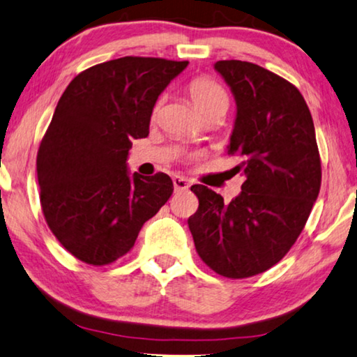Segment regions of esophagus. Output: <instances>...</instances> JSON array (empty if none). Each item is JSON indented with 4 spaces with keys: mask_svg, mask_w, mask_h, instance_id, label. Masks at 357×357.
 I'll list each match as a JSON object with an SVG mask.
<instances>
[{
    "mask_svg": "<svg viewBox=\"0 0 357 357\" xmlns=\"http://www.w3.org/2000/svg\"><path fill=\"white\" fill-rule=\"evenodd\" d=\"M174 182V188L175 191H183V190H188V180H186L185 177H180V175H175V177L172 178Z\"/></svg>",
    "mask_w": 357,
    "mask_h": 357,
    "instance_id": "esophagus-1",
    "label": "esophagus"
}]
</instances>
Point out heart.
I'll return each mask as SVG.
<instances>
[{
    "mask_svg": "<svg viewBox=\"0 0 357 357\" xmlns=\"http://www.w3.org/2000/svg\"><path fill=\"white\" fill-rule=\"evenodd\" d=\"M190 96L191 101L199 115L213 112V110H226L227 109V93L218 82L208 77H197L190 84Z\"/></svg>",
    "mask_w": 357,
    "mask_h": 357,
    "instance_id": "obj_1",
    "label": "heart"
}]
</instances>
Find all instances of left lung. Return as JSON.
<instances>
[{
	"instance_id": "8db88e82",
	"label": "left lung",
	"mask_w": 357,
	"mask_h": 357,
	"mask_svg": "<svg viewBox=\"0 0 357 357\" xmlns=\"http://www.w3.org/2000/svg\"><path fill=\"white\" fill-rule=\"evenodd\" d=\"M236 99L227 155L245 177L227 204L192 185L199 208L188 218L201 259L220 275L247 278L288 253L305 226L321 186V161L312 114L301 91L258 64H213Z\"/></svg>"
}]
</instances>
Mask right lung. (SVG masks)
I'll return each instance as SVG.
<instances>
[{
	"label": "right lung",
	"mask_w": 357,
	"mask_h": 357,
	"mask_svg": "<svg viewBox=\"0 0 357 357\" xmlns=\"http://www.w3.org/2000/svg\"><path fill=\"white\" fill-rule=\"evenodd\" d=\"M188 61L125 56L74 77L38 151L47 225L75 258L93 266L132 248L140 227L174 191L166 174L128 171L132 139L149 136L158 96Z\"/></svg>",
	"instance_id": "obj_1"
}]
</instances>
